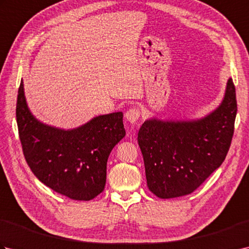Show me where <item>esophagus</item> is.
<instances>
[{
	"label": "esophagus",
	"instance_id": "obj_1",
	"mask_svg": "<svg viewBox=\"0 0 249 249\" xmlns=\"http://www.w3.org/2000/svg\"><path fill=\"white\" fill-rule=\"evenodd\" d=\"M140 115H141L140 109L137 108V107H134V108H130V109L126 111L125 118L127 119V121H129L130 123H136V122L139 120Z\"/></svg>",
	"mask_w": 249,
	"mask_h": 249
}]
</instances>
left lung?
<instances>
[{
  "label": "left lung",
  "mask_w": 249,
  "mask_h": 249,
  "mask_svg": "<svg viewBox=\"0 0 249 249\" xmlns=\"http://www.w3.org/2000/svg\"><path fill=\"white\" fill-rule=\"evenodd\" d=\"M237 111L230 78L219 107L205 118L190 121H145L138 143L143 156L147 187L158 198L192 194L227 156Z\"/></svg>",
  "instance_id": "left-lung-1"
}]
</instances>
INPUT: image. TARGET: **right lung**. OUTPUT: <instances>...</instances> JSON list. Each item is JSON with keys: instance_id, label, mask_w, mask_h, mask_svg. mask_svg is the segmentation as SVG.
I'll use <instances>...</instances> for the list:
<instances>
[{"instance_id": "add662e5", "label": "right lung", "mask_w": 249, "mask_h": 249, "mask_svg": "<svg viewBox=\"0 0 249 249\" xmlns=\"http://www.w3.org/2000/svg\"><path fill=\"white\" fill-rule=\"evenodd\" d=\"M16 118L24 158L41 183L72 200L104 192L110 152L126 134L123 113L99 115L71 130L51 127L31 114L21 80Z\"/></svg>"}]
</instances>
